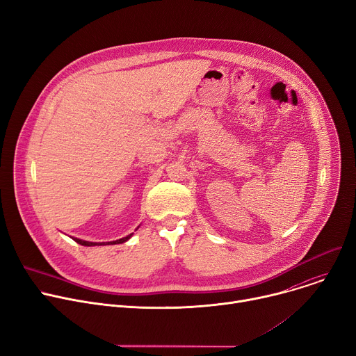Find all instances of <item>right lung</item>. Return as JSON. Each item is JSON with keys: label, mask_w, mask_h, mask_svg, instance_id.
<instances>
[{"label": "right lung", "mask_w": 356, "mask_h": 356, "mask_svg": "<svg viewBox=\"0 0 356 356\" xmlns=\"http://www.w3.org/2000/svg\"><path fill=\"white\" fill-rule=\"evenodd\" d=\"M132 237V234H129V236H126V237H123V238H120V240H116V241H111V243H106V244H122V243H124V241H127L129 238ZM78 244H81V245H88V247H90V245H102V244H105V243H90V241H83V240H79V238H74Z\"/></svg>", "instance_id": "add662e5"}]
</instances>
